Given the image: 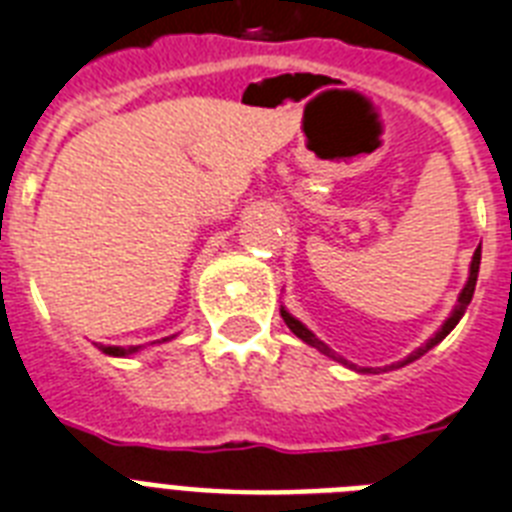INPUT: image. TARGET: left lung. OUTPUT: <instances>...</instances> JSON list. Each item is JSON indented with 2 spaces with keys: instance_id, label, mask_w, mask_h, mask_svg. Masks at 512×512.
I'll return each instance as SVG.
<instances>
[{
  "instance_id": "obj_1",
  "label": "left lung",
  "mask_w": 512,
  "mask_h": 512,
  "mask_svg": "<svg viewBox=\"0 0 512 512\" xmlns=\"http://www.w3.org/2000/svg\"><path fill=\"white\" fill-rule=\"evenodd\" d=\"M478 267H481V248H478V251L473 253V261H470V277H467L465 288H462V293H459V299H457V307H454V312H451L449 318H446V323H443V326L438 328V334H435L433 339H430V342L425 344V347H419V350H417V352H411V355H408L406 360H400V363H398V368H400V366H408V363H414V360H417V358H422V355H425L427 350H433L435 344H438V342H443V339H446V336L451 334V328L457 326L459 320H462V315H465V310H467V304H470V301H473V293H475V280H478ZM280 315H283L285 326L291 328L293 334L299 336L301 342H307V344H310V347H315V350H320V352H323V355H328V358L339 360V363H342V366H347V368H355V371H360V374H363V371H371V368H360V366H355V363H350V360H344L342 355H336V352L331 350V347H328L326 342H320L318 336L312 334L310 328L304 326V323H301V320H296V318H293L291 312L285 310V307H280ZM390 368H395V366H390Z\"/></svg>"
}]
</instances>
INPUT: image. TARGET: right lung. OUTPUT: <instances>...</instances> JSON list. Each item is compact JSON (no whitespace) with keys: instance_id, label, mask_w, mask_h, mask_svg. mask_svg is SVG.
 <instances>
[{"instance_id":"1","label":"right lung","mask_w":512,"mask_h":512,"mask_svg":"<svg viewBox=\"0 0 512 512\" xmlns=\"http://www.w3.org/2000/svg\"><path fill=\"white\" fill-rule=\"evenodd\" d=\"M168 339H173V336H165L162 342H168ZM101 350H104L106 355H112V358H128V355L141 350V344H138V347H106V344H101Z\"/></svg>"}]
</instances>
